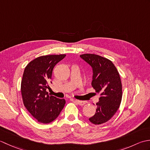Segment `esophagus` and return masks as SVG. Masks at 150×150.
Wrapping results in <instances>:
<instances>
[{
  "label": "esophagus",
  "instance_id": "esophagus-1",
  "mask_svg": "<svg viewBox=\"0 0 150 150\" xmlns=\"http://www.w3.org/2000/svg\"><path fill=\"white\" fill-rule=\"evenodd\" d=\"M75 101L80 106H84V105L86 104L85 101H82V100H75Z\"/></svg>",
  "mask_w": 150,
  "mask_h": 150
}]
</instances>
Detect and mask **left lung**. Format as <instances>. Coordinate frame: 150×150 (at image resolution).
<instances>
[{"label": "left lung", "mask_w": 150, "mask_h": 150, "mask_svg": "<svg viewBox=\"0 0 150 150\" xmlns=\"http://www.w3.org/2000/svg\"><path fill=\"white\" fill-rule=\"evenodd\" d=\"M80 57L93 69L91 86L100 93L96 104V112L90 120L94 124H101L111 119L119 109L122 100L121 80L116 67L106 58L95 54H82Z\"/></svg>", "instance_id": "1"}]
</instances>
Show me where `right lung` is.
Returning a JSON list of instances; mask_svg holds the SVG:
<instances>
[{"instance_id":"obj_1","label":"right lung","mask_w":150,"mask_h":150,"mask_svg":"<svg viewBox=\"0 0 150 150\" xmlns=\"http://www.w3.org/2000/svg\"><path fill=\"white\" fill-rule=\"evenodd\" d=\"M65 57L64 54L39 57L24 69L21 88L22 100L28 111L40 123L52 122L64 107L66 100L50 96L46 89L53 68Z\"/></svg>"}]
</instances>
